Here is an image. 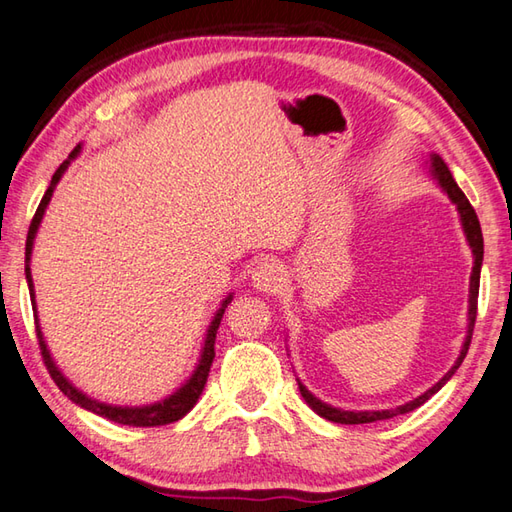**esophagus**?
I'll use <instances>...</instances> for the list:
<instances>
[{
  "instance_id": "34e87169",
  "label": "esophagus",
  "mask_w": 512,
  "mask_h": 512,
  "mask_svg": "<svg viewBox=\"0 0 512 512\" xmlns=\"http://www.w3.org/2000/svg\"><path fill=\"white\" fill-rule=\"evenodd\" d=\"M284 282V268L279 266L275 259H264L253 270V286L264 290V293H275L282 288Z\"/></svg>"
}]
</instances>
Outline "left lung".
<instances>
[{
  "mask_svg": "<svg viewBox=\"0 0 512 512\" xmlns=\"http://www.w3.org/2000/svg\"><path fill=\"white\" fill-rule=\"evenodd\" d=\"M430 166H433V175L439 182V186L444 188V193L450 197V202H453L459 210V217H462V226H464V233L468 239V246L473 248V257H475V266H473V273H470V295H468V335H466V342L462 348V355L457 357L455 366L448 370V373L439 379V382L428 388L424 395H419L413 402H408L404 406H397V408H390V410H342V408H333L324 404L322 399H317L313 393H308V388L299 382V393L306 399V404L315 410L319 417L328 419V422H335V424H370V422H382V419H390V417H397V415H406L410 410H415L422 406L424 402H428L430 397H433L439 388H442L450 377L455 375V370L462 366L464 357L468 353V346H470V339H473V330H475V319H477V297H479V273H482V259H484V237H482V226H479V219L475 208L470 206V202L466 199V195L462 193V188L457 186V182L450 175L448 166L444 164V159L439 155H430Z\"/></svg>",
  "mask_w": 512,
  "mask_h": 512,
  "instance_id": "1",
  "label": "left lung"
}]
</instances>
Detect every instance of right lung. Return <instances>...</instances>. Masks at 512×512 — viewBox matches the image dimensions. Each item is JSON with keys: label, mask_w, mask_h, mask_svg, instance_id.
Listing matches in <instances>:
<instances>
[{"label": "right lung", "mask_w": 512, "mask_h": 512, "mask_svg": "<svg viewBox=\"0 0 512 512\" xmlns=\"http://www.w3.org/2000/svg\"><path fill=\"white\" fill-rule=\"evenodd\" d=\"M77 146L73 153L68 155V159L64 164H59V168L55 170L53 179H50V186L42 197V202H39L37 210H35V217L33 222H30V228H28V237H26V282H28V290H30V302L35 304V293H33V277H30V253H33V242H35V235H37V228L39 224H42V217H44V210L50 202V197H53V190L57 186L59 179H62L64 170L68 168L70 159H75L77 153H79ZM230 299H233V295H228L222 306H219V310L213 317V322H210L208 326V333H206V339H204V348H202V357H199V364L195 368V373L190 375L188 382L177 390V393H173L170 397L162 399V402L157 404H150V406H135V408H128V406H110V404H102L97 402V399H90L88 395H84L82 390H77L73 384L68 382V379L62 375V370H59L53 362V357H50L48 348H46V342H44V335H42V328H39V319H37V308H33L35 313V330H37V342H39V350H42V357H44V364L48 368L50 377H53V382L57 384V388L62 390V393L70 399V402H75L77 406H82L86 410H90V413H95L99 417H106L110 419V422L115 424H124V426H166V424H173L177 422V419H182L190 408H193L197 404L199 395H202V390L206 386V379H208V373H210V366H213V359H215V337H217V328L219 324H222V317H224V310L226 306L230 304Z\"/></svg>", "instance_id": "obj_1"}]
</instances>
